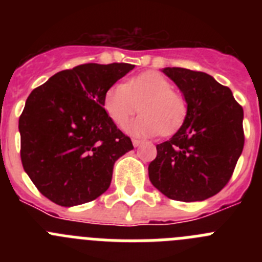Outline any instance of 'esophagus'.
Listing matches in <instances>:
<instances>
[{"instance_id": "34e87169", "label": "esophagus", "mask_w": 262, "mask_h": 262, "mask_svg": "<svg viewBox=\"0 0 262 262\" xmlns=\"http://www.w3.org/2000/svg\"><path fill=\"white\" fill-rule=\"evenodd\" d=\"M133 144L134 147H138V145L142 144V140L140 139H133Z\"/></svg>"}]
</instances>
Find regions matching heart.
Instances as JSON below:
<instances>
[{
  "instance_id": "1",
  "label": "heart",
  "mask_w": 262,
  "mask_h": 262,
  "mask_svg": "<svg viewBox=\"0 0 262 262\" xmlns=\"http://www.w3.org/2000/svg\"><path fill=\"white\" fill-rule=\"evenodd\" d=\"M139 105L143 114L129 127L136 135H170L181 126L187 113L184 97L157 72H144L129 78L126 84H114L103 96V107L120 128L138 113Z\"/></svg>"
}]
</instances>
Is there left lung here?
I'll use <instances>...</instances> for the list:
<instances>
[{
	"instance_id": "8db88e82",
	"label": "left lung",
	"mask_w": 262,
	"mask_h": 262,
	"mask_svg": "<svg viewBox=\"0 0 262 262\" xmlns=\"http://www.w3.org/2000/svg\"><path fill=\"white\" fill-rule=\"evenodd\" d=\"M163 72L184 93L187 113L181 128L156 145L149 180L170 200H207L232 177L244 147V111L230 88L207 73L185 68Z\"/></svg>"
}]
</instances>
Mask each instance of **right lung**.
<instances>
[{
    "instance_id": "obj_1",
    "label": "right lung",
    "mask_w": 262,
    "mask_h": 262,
    "mask_svg": "<svg viewBox=\"0 0 262 262\" xmlns=\"http://www.w3.org/2000/svg\"><path fill=\"white\" fill-rule=\"evenodd\" d=\"M134 67L81 64L53 75L27 98L19 117L22 165L56 205L98 198L110 186L115 161L134 149L103 107L106 90Z\"/></svg>"
}]
</instances>
